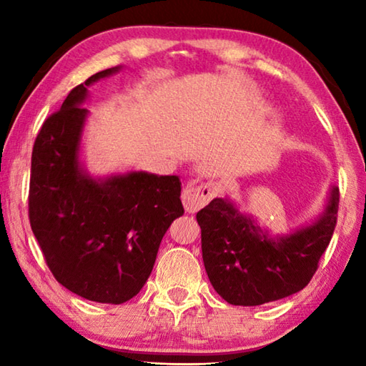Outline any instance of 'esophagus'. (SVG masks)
<instances>
[{"mask_svg":"<svg viewBox=\"0 0 366 366\" xmlns=\"http://www.w3.org/2000/svg\"><path fill=\"white\" fill-rule=\"evenodd\" d=\"M212 197H213L212 185L187 184L185 185V189L182 190V203H184L185 212L189 213L198 212V209L205 207L207 203L212 200Z\"/></svg>","mask_w":366,"mask_h":366,"instance_id":"esophagus-1","label":"esophagus"}]
</instances>
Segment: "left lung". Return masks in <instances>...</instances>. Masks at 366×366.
Segmentation results:
<instances>
[{
	"label": "left lung",
	"mask_w": 366,
	"mask_h": 366,
	"mask_svg": "<svg viewBox=\"0 0 366 366\" xmlns=\"http://www.w3.org/2000/svg\"><path fill=\"white\" fill-rule=\"evenodd\" d=\"M339 189L332 187L320 218L287 235L271 237L227 198L197 213L209 282L231 305L255 307L299 292L318 269L337 222Z\"/></svg>",
	"instance_id": "obj_1"
}]
</instances>
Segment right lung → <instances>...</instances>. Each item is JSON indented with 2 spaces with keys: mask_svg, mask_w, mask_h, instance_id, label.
I'll return each instance as SVG.
<instances>
[{
  "mask_svg": "<svg viewBox=\"0 0 366 366\" xmlns=\"http://www.w3.org/2000/svg\"><path fill=\"white\" fill-rule=\"evenodd\" d=\"M119 69L94 74L45 119L29 189L30 226L56 281L86 300L114 305L140 292L161 239L184 214L177 176L131 171L94 179L80 164L86 86Z\"/></svg>",
  "mask_w": 366,
  "mask_h": 366,
  "instance_id": "1",
  "label": "right lung"
}]
</instances>
